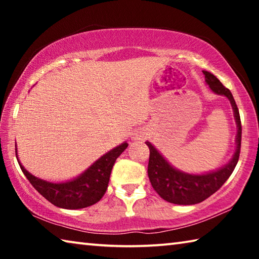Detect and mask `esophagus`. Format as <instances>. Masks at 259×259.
I'll list each match as a JSON object with an SVG mask.
<instances>
[{"label":"esophagus","instance_id":"1","mask_svg":"<svg viewBox=\"0 0 259 259\" xmlns=\"http://www.w3.org/2000/svg\"><path fill=\"white\" fill-rule=\"evenodd\" d=\"M145 137H146V134L143 133V131H139V133L134 135L133 138H134L135 140H143Z\"/></svg>","mask_w":259,"mask_h":259}]
</instances>
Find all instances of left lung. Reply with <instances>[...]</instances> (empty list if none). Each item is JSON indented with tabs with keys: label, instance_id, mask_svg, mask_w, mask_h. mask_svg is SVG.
<instances>
[{
	"label": "left lung",
	"instance_id": "8db88e82",
	"mask_svg": "<svg viewBox=\"0 0 259 259\" xmlns=\"http://www.w3.org/2000/svg\"><path fill=\"white\" fill-rule=\"evenodd\" d=\"M202 72L204 74L205 83L209 85L212 93L219 96H225L230 100L231 106L233 108L236 128H238L235 138V152L232 159L219 169L204 174H188L175 168L156 150L154 145H152L150 142H145L150 148V161H148L147 169L148 178L157 194L170 203L190 205L202 202L222 187L223 184L233 172L239 161L242 129H241L239 109L235 104L233 95L227 88L222 84V82L213 74L207 71Z\"/></svg>",
	"mask_w": 259,
	"mask_h": 259
}]
</instances>
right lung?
<instances>
[{
    "instance_id": "obj_1",
    "label": "right lung",
    "mask_w": 259,
    "mask_h": 259,
    "mask_svg": "<svg viewBox=\"0 0 259 259\" xmlns=\"http://www.w3.org/2000/svg\"><path fill=\"white\" fill-rule=\"evenodd\" d=\"M126 147L128 143L123 142L121 145L114 147L113 150L100 156L80 176L60 183L48 182L28 172L20 163L17 145L16 156L21 171L27 177L35 190L49 202L64 209H82L97 203L103 198L107 190L113 165Z\"/></svg>"
}]
</instances>
